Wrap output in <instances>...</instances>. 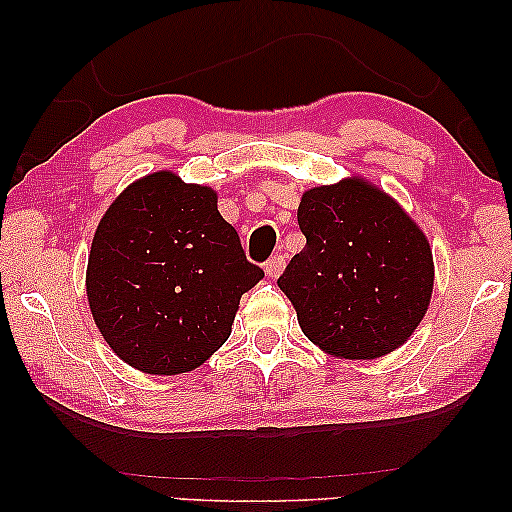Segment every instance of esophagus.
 <instances>
[{
    "mask_svg": "<svg viewBox=\"0 0 512 512\" xmlns=\"http://www.w3.org/2000/svg\"><path fill=\"white\" fill-rule=\"evenodd\" d=\"M284 265H286V256L284 254H277V256H272L268 263H265V272H268V277L277 279L279 275H282Z\"/></svg>",
    "mask_w": 512,
    "mask_h": 512,
    "instance_id": "esophagus-1",
    "label": "esophagus"
}]
</instances>
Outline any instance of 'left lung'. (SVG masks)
Masks as SVG:
<instances>
[{
	"label": "left lung",
	"instance_id": "1",
	"mask_svg": "<svg viewBox=\"0 0 512 512\" xmlns=\"http://www.w3.org/2000/svg\"><path fill=\"white\" fill-rule=\"evenodd\" d=\"M298 226L307 244L277 284L307 338L340 359H380L401 347L433 291L431 247L417 223L354 177L305 191Z\"/></svg>",
	"mask_w": 512,
	"mask_h": 512
}]
</instances>
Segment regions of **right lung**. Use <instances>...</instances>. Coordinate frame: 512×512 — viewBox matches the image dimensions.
Wrapping results in <instances>:
<instances>
[{"label":"right lung","instance_id":"right-lung-1","mask_svg":"<svg viewBox=\"0 0 512 512\" xmlns=\"http://www.w3.org/2000/svg\"><path fill=\"white\" fill-rule=\"evenodd\" d=\"M263 279L209 186L160 170L111 202L88 256V305L132 368L179 375L228 340L242 293Z\"/></svg>","mask_w":512,"mask_h":512}]
</instances>
